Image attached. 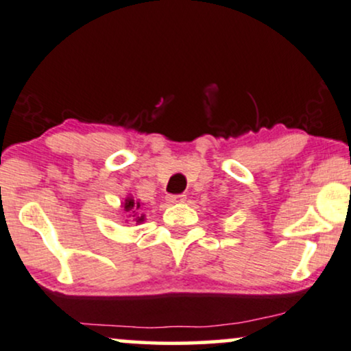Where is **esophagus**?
Returning <instances> with one entry per match:
<instances>
[{
    "instance_id": "1",
    "label": "esophagus",
    "mask_w": 351,
    "mask_h": 351,
    "mask_svg": "<svg viewBox=\"0 0 351 351\" xmlns=\"http://www.w3.org/2000/svg\"><path fill=\"white\" fill-rule=\"evenodd\" d=\"M186 200V195L184 194H178V195H170L168 197V202L170 204H178V202H184Z\"/></svg>"
}]
</instances>
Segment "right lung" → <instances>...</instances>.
<instances>
[{
  "label": "right lung",
  "mask_w": 351,
  "mask_h": 351,
  "mask_svg": "<svg viewBox=\"0 0 351 351\" xmlns=\"http://www.w3.org/2000/svg\"><path fill=\"white\" fill-rule=\"evenodd\" d=\"M121 207H123V212L128 213V217L134 218L133 221H136V224L143 223L144 218H146L143 213H139V208H141V202H138V200H134L133 197L125 199V202H123V205H121Z\"/></svg>",
  "instance_id": "1"
}]
</instances>
